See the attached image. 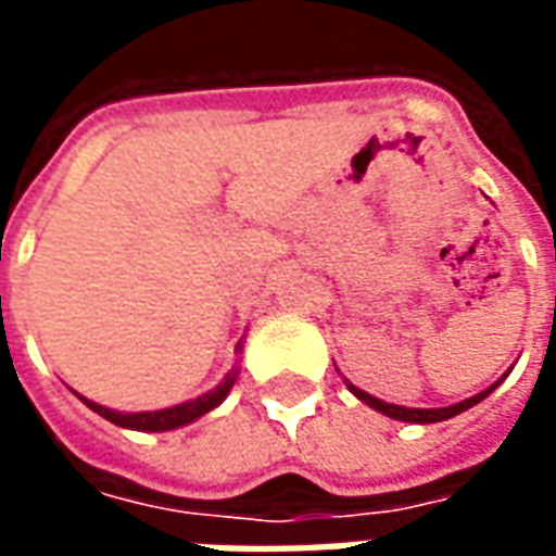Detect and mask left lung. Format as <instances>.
<instances>
[{
    "label": "left lung",
    "mask_w": 556,
    "mask_h": 556,
    "mask_svg": "<svg viewBox=\"0 0 556 556\" xmlns=\"http://www.w3.org/2000/svg\"><path fill=\"white\" fill-rule=\"evenodd\" d=\"M497 384H501V381H497ZM497 384H494V387H497ZM494 387H489L485 393H477V396H470V399H465V402H458V405H450V408H402V405H387V402L369 396V393H363V390H357V387H351V393L361 399V402H366L369 408L381 410V414H387V417L402 419V422H441V419L455 417V414H462V410H467L470 405L482 402V399L489 396Z\"/></svg>",
    "instance_id": "8db88e82"
}]
</instances>
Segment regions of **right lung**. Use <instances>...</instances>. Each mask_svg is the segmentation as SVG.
<instances>
[{"label": "right lung", "instance_id": "right-lung-1", "mask_svg": "<svg viewBox=\"0 0 556 556\" xmlns=\"http://www.w3.org/2000/svg\"><path fill=\"white\" fill-rule=\"evenodd\" d=\"M235 375L231 372L226 375V381L217 387V390H211L205 396L193 399V402H184V405H175V408H166V410H146V414H118V410H110L103 408V405H94L89 399H83L86 405H89L94 414H101L106 417L110 422L115 426H122V429H137V431H169V429H178V426H187V422H193L199 419L202 414H207L211 408H217L219 402L226 399V393L231 390L235 384Z\"/></svg>", "mask_w": 556, "mask_h": 556}]
</instances>
